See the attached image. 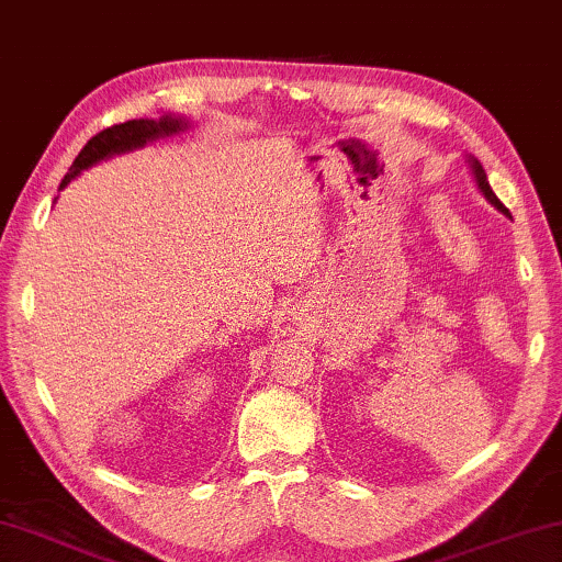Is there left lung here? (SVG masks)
I'll return each mask as SVG.
<instances>
[{
  "instance_id": "8db88e82",
  "label": "left lung",
  "mask_w": 562,
  "mask_h": 562,
  "mask_svg": "<svg viewBox=\"0 0 562 562\" xmlns=\"http://www.w3.org/2000/svg\"><path fill=\"white\" fill-rule=\"evenodd\" d=\"M472 173H474V181H476V187H480V191L484 196H487V201H492V204H495L499 212H505V214H509L507 209H505V204H502V201L497 199V194L495 191L490 189V181H487V173H484V169H482V164L476 161V158H472Z\"/></svg>"
}]
</instances>
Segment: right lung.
<instances>
[{"label":"right lung","instance_id":"right-lung-1","mask_svg":"<svg viewBox=\"0 0 562 562\" xmlns=\"http://www.w3.org/2000/svg\"><path fill=\"white\" fill-rule=\"evenodd\" d=\"M181 128H187V123L181 119H173V115H164V119L158 121L138 119V121H125L119 125H111V128L100 131L98 136L88 140L86 148H82L78 158L72 161L70 171L65 173L60 189L67 187L70 179H75V176H78L82 169H88V166L103 161L108 156L123 154V150L140 148L144 144H148V140L171 136V133H179Z\"/></svg>","mask_w":562,"mask_h":562}]
</instances>
